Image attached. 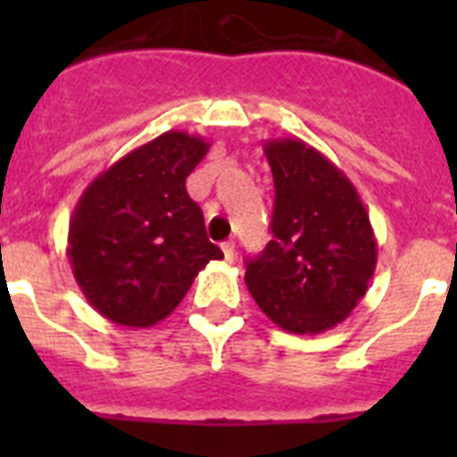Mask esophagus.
Wrapping results in <instances>:
<instances>
[{
  "mask_svg": "<svg viewBox=\"0 0 457 457\" xmlns=\"http://www.w3.org/2000/svg\"><path fill=\"white\" fill-rule=\"evenodd\" d=\"M221 252H224L226 263H233V261H236V245H233V242H224V245H221Z\"/></svg>",
  "mask_w": 457,
  "mask_h": 457,
  "instance_id": "34e87169",
  "label": "esophagus"
}]
</instances>
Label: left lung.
Returning a JSON list of instances; mask_svg holds the SVG:
<instances>
[{
    "label": "left lung",
    "mask_w": 457,
    "mask_h": 457,
    "mask_svg": "<svg viewBox=\"0 0 457 457\" xmlns=\"http://www.w3.org/2000/svg\"><path fill=\"white\" fill-rule=\"evenodd\" d=\"M274 179L272 240L247 261V288L290 334H320L369 290L378 242L350 179L302 139H268Z\"/></svg>",
    "instance_id": "1"
}]
</instances>
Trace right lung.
<instances>
[{
    "label": "right lung",
    "instance_id": "right-lung-1",
    "mask_svg": "<svg viewBox=\"0 0 457 457\" xmlns=\"http://www.w3.org/2000/svg\"><path fill=\"white\" fill-rule=\"evenodd\" d=\"M208 148L204 137L169 130L104 169L79 196L66 253L84 297L107 320L155 325L210 261L224 258L185 189Z\"/></svg>",
    "mask_w": 457,
    "mask_h": 457
}]
</instances>
